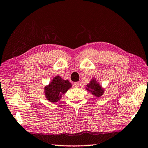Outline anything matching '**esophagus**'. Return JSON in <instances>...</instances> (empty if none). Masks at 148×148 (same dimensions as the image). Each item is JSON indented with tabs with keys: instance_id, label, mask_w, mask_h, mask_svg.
I'll return each mask as SVG.
<instances>
[{
	"instance_id": "esophagus-1",
	"label": "esophagus",
	"mask_w": 148,
	"mask_h": 148,
	"mask_svg": "<svg viewBox=\"0 0 148 148\" xmlns=\"http://www.w3.org/2000/svg\"><path fill=\"white\" fill-rule=\"evenodd\" d=\"M74 86L76 87H79V82H75V83L74 84Z\"/></svg>"
}]
</instances>
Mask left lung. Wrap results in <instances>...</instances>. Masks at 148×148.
I'll return each instance as SVG.
<instances>
[{"label": "left lung", "instance_id": "1", "mask_svg": "<svg viewBox=\"0 0 148 148\" xmlns=\"http://www.w3.org/2000/svg\"><path fill=\"white\" fill-rule=\"evenodd\" d=\"M86 89L87 91L91 92V93L97 98L101 97L104 92V89L97 82L96 78H92L89 83L87 85Z\"/></svg>", "mask_w": 148, "mask_h": 148}]
</instances>
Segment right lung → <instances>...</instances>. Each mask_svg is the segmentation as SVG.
<instances>
[{
    "label": "right lung",
    "mask_w": 148,
    "mask_h": 148,
    "mask_svg": "<svg viewBox=\"0 0 148 148\" xmlns=\"http://www.w3.org/2000/svg\"><path fill=\"white\" fill-rule=\"evenodd\" d=\"M72 87V84L69 80H64L59 76L52 79L49 85L45 86L44 93L47 101L56 103L61 100L62 95Z\"/></svg>",
    "instance_id": "obj_1"
}]
</instances>
